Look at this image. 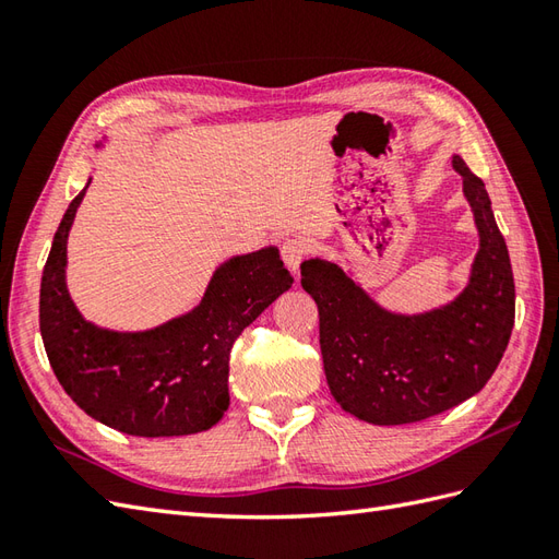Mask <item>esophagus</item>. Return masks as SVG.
Wrapping results in <instances>:
<instances>
[{"label":"esophagus","mask_w":559,"mask_h":559,"mask_svg":"<svg viewBox=\"0 0 559 559\" xmlns=\"http://www.w3.org/2000/svg\"><path fill=\"white\" fill-rule=\"evenodd\" d=\"M307 249H310V245H307V240H305V237H300V235L288 237V240L283 242L281 257H283V261H286V266H288L293 273H298V269H300V264H302V259H305V254H307Z\"/></svg>","instance_id":"1"}]
</instances>
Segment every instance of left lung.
<instances>
[{
  "instance_id": "1",
  "label": "left lung",
  "mask_w": 559,
  "mask_h": 559,
  "mask_svg": "<svg viewBox=\"0 0 559 559\" xmlns=\"http://www.w3.org/2000/svg\"><path fill=\"white\" fill-rule=\"evenodd\" d=\"M480 249L471 283L442 310L401 317L374 305L336 264L310 259L302 288L319 310L331 394L355 418L406 425L459 406L488 384L514 326V273L480 177L454 156Z\"/></svg>"
}]
</instances>
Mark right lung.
Here are the masks:
<instances>
[{
  "label": "right lung",
  "instance_id": "obj_1",
  "mask_svg": "<svg viewBox=\"0 0 559 559\" xmlns=\"http://www.w3.org/2000/svg\"><path fill=\"white\" fill-rule=\"evenodd\" d=\"M86 189L55 233L40 281L47 360L71 401L91 418L136 437L204 432L228 411L237 336L293 286L276 247L223 264L189 314L151 331L117 334L83 322L64 283L67 235Z\"/></svg>",
  "mask_w": 559,
  "mask_h": 559
}]
</instances>
